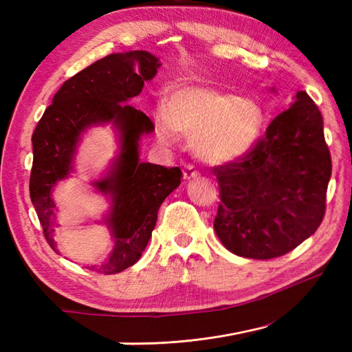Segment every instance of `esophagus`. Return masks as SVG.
Listing matches in <instances>:
<instances>
[{
    "label": "esophagus",
    "mask_w": 352,
    "mask_h": 352,
    "mask_svg": "<svg viewBox=\"0 0 352 352\" xmlns=\"http://www.w3.org/2000/svg\"><path fill=\"white\" fill-rule=\"evenodd\" d=\"M199 177V170L194 168L192 164H186L183 169V178L184 180H192V178Z\"/></svg>",
    "instance_id": "obj_1"
}]
</instances>
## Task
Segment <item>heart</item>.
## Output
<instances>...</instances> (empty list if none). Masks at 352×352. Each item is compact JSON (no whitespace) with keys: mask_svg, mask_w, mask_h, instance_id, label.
Wrapping results in <instances>:
<instances>
[{"mask_svg":"<svg viewBox=\"0 0 352 352\" xmlns=\"http://www.w3.org/2000/svg\"><path fill=\"white\" fill-rule=\"evenodd\" d=\"M265 124V111L253 98L200 82L178 83L169 91L166 107L153 113V130L164 146L177 141V133L190 136V148L211 164L234 162L258 142Z\"/></svg>","mask_w":352,"mask_h":352,"instance_id":"heart-1","label":"heart"}]
</instances>
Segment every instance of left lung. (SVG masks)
Masks as SVG:
<instances>
[{
  "instance_id": "left-lung-1",
  "label": "left lung",
  "mask_w": 352,
  "mask_h": 352,
  "mask_svg": "<svg viewBox=\"0 0 352 352\" xmlns=\"http://www.w3.org/2000/svg\"><path fill=\"white\" fill-rule=\"evenodd\" d=\"M331 153L323 118L306 91L279 113L241 160L214 168L220 204L214 230L225 248L272 259L311 237L324 217Z\"/></svg>"
}]
</instances>
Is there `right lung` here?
I'll use <instances>...</instances> for the list:
<instances>
[{"instance_id": "add662e5", "label": "right lung", "mask_w": 352, "mask_h": 352, "mask_svg": "<svg viewBox=\"0 0 352 352\" xmlns=\"http://www.w3.org/2000/svg\"><path fill=\"white\" fill-rule=\"evenodd\" d=\"M160 65L147 51L118 52L100 58L63 82L32 135L29 192L45 239L57 252L52 188L73 172L77 142L87 129L109 122L118 129L121 152L109 175L93 182L99 192L111 197L104 222L109 225L115 247L102 264L87 267L104 275L126 270L141 258L160 206L182 183L180 168L140 162V138L152 132L153 122L142 111L122 104L138 96Z\"/></svg>"}]
</instances>
